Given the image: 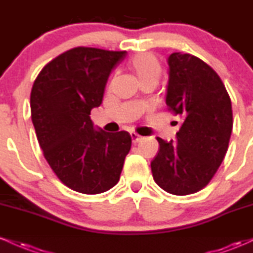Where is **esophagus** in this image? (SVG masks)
<instances>
[{"mask_svg":"<svg viewBox=\"0 0 253 253\" xmlns=\"http://www.w3.org/2000/svg\"><path fill=\"white\" fill-rule=\"evenodd\" d=\"M130 138H132L133 143L136 144L141 139V135H139L138 133H135V132H130Z\"/></svg>","mask_w":253,"mask_h":253,"instance_id":"esophagus-1","label":"esophagus"}]
</instances>
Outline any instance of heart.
<instances>
[{"instance_id":"obj_1","label":"heart","mask_w":253,"mask_h":253,"mask_svg":"<svg viewBox=\"0 0 253 253\" xmlns=\"http://www.w3.org/2000/svg\"><path fill=\"white\" fill-rule=\"evenodd\" d=\"M129 68L140 83L150 81L157 83L162 74V65L159 60L152 53L147 52L133 57L129 62Z\"/></svg>"}]
</instances>
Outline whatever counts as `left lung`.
Masks as SVG:
<instances>
[{
  "label": "left lung",
  "instance_id": "8db88e82",
  "mask_svg": "<svg viewBox=\"0 0 253 253\" xmlns=\"http://www.w3.org/2000/svg\"><path fill=\"white\" fill-rule=\"evenodd\" d=\"M168 63V110L183 124L176 140L157 138L159 151L151 170L167 193L189 195L211 182L225 158L233 127L232 103L221 78L200 58L175 52Z\"/></svg>",
  "mask_w": 253,
  "mask_h": 253
}]
</instances>
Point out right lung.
I'll return each mask as SVG.
<instances>
[{
  "label": "right lung",
  "instance_id": "obj_1",
  "mask_svg": "<svg viewBox=\"0 0 253 253\" xmlns=\"http://www.w3.org/2000/svg\"><path fill=\"white\" fill-rule=\"evenodd\" d=\"M126 51L71 48L46 64L31 91V117L43 157L63 184L104 193L120 179L132 138L94 129L90 112L102 103L110 71Z\"/></svg>",
  "mask_w": 253,
  "mask_h": 253
}]
</instances>
